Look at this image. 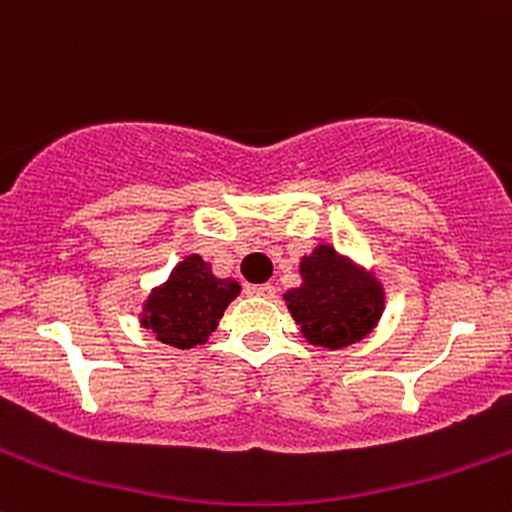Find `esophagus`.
Listing matches in <instances>:
<instances>
[{"mask_svg":"<svg viewBox=\"0 0 512 512\" xmlns=\"http://www.w3.org/2000/svg\"><path fill=\"white\" fill-rule=\"evenodd\" d=\"M250 294H255V297H262V299H275L277 289L275 285H252Z\"/></svg>","mask_w":512,"mask_h":512,"instance_id":"obj_1","label":"esophagus"}]
</instances>
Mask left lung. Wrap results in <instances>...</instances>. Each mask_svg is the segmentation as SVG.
<instances>
[{"label": "left lung", "instance_id": "obj_1", "mask_svg": "<svg viewBox=\"0 0 512 512\" xmlns=\"http://www.w3.org/2000/svg\"><path fill=\"white\" fill-rule=\"evenodd\" d=\"M299 275L302 285L285 292V302L309 344L342 349L376 327L384 312V287L332 245H317L302 257Z\"/></svg>", "mask_w": 512, "mask_h": 512}]
</instances>
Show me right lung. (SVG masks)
Listing matches in <instances>:
<instances>
[{
    "mask_svg": "<svg viewBox=\"0 0 512 512\" xmlns=\"http://www.w3.org/2000/svg\"><path fill=\"white\" fill-rule=\"evenodd\" d=\"M240 294L235 280H220L200 255H188L173 267L168 280L148 294L141 324L158 342L193 349L208 342L227 304Z\"/></svg>",
    "mask_w": 512,
    "mask_h": 512,
    "instance_id": "add662e5",
    "label": "right lung"
}]
</instances>
